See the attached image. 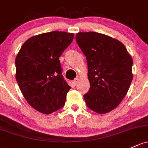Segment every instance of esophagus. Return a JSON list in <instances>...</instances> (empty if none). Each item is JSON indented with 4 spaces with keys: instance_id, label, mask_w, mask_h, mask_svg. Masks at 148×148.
Here are the masks:
<instances>
[{
    "instance_id": "obj_1",
    "label": "esophagus",
    "mask_w": 148,
    "mask_h": 148,
    "mask_svg": "<svg viewBox=\"0 0 148 148\" xmlns=\"http://www.w3.org/2000/svg\"><path fill=\"white\" fill-rule=\"evenodd\" d=\"M77 82H78V78L74 79V80L73 81V85H77Z\"/></svg>"
}]
</instances>
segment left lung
<instances>
[{
    "label": "left lung",
    "instance_id": "left-lung-1",
    "mask_svg": "<svg viewBox=\"0 0 148 148\" xmlns=\"http://www.w3.org/2000/svg\"><path fill=\"white\" fill-rule=\"evenodd\" d=\"M75 39L87 58V106L98 114L111 112L121 102L133 80L131 55L121 42L105 34L78 32Z\"/></svg>",
    "mask_w": 148,
    "mask_h": 148
}]
</instances>
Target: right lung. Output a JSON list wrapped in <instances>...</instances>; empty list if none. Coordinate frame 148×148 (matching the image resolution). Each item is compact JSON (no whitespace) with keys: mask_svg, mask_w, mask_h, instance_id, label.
<instances>
[{"mask_svg":"<svg viewBox=\"0 0 148 148\" xmlns=\"http://www.w3.org/2000/svg\"><path fill=\"white\" fill-rule=\"evenodd\" d=\"M73 37V33L58 31L33 36L15 58L16 80L24 97L42 114H51L66 102L71 87L61 75L59 57Z\"/></svg>","mask_w":148,"mask_h":148,"instance_id":"obj_1","label":"right lung"}]
</instances>
